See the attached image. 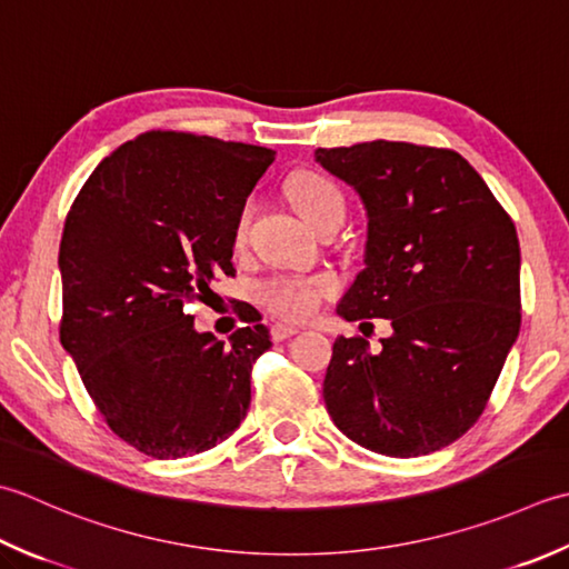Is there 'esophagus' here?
<instances>
[{
  "label": "esophagus",
  "mask_w": 569,
  "mask_h": 569,
  "mask_svg": "<svg viewBox=\"0 0 569 569\" xmlns=\"http://www.w3.org/2000/svg\"><path fill=\"white\" fill-rule=\"evenodd\" d=\"M298 332H300V328L291 326V322H276V326L271 328V338L276 342H281V340H288V338L298 336Z\"/></svg>",
  "instance_id": "esophagus-1"
}]
</instances>
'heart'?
I'll list each match as a JSON object with an SVG mask.
<instances>
[{
	"label": "heart",
	"instance_id": "obj_1",
	"mask_svg": "<svg viewBox=\"0 0 569 569\" xmlns=\"http://www.w3.org/2000/svg\"><path fill=\"white\" fill-rule=\"evenodd\" d=\"M293 204L300 211L310 227L318 217L326 214L330 207L345 204L340 189L330 180L320 174H303L298 177L291 187ZM251 217V202L241 209L237 219V239H243ZM336 291V281L328 276H273L266 278L261 283L259 293L266 306H269L276 316L291 318V320H306L320 308L322 298H328Z\"/></svg>",
	"mask_w": 569,
	"mask_h": 569
}]
</instances>
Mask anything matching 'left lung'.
Segmentation results:
<instances>
[{
	"label": "left lung",
	"mask_w": 569,
	"mask_h": 569,
	"mask_svg": "<svg viewBox=\"0 0 569 569\" xmlns=\"http://www.w3.org/2000/svg\"><path fill=\"white\" fill-rule=\"evenodd\" d=\"M316 162L367 211L365 269L338 316L392 322L377 355L362 338L332 345L328 415L395 459L449 447L481 417L520 332L513 219L453 150L375 140L318 148Z\"/></svg>",
	"instance_id": "obj_1"
}]
</instances>
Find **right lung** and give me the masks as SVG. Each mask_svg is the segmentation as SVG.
Segmentation results:
<instances>
[{
	"label": "right lung",
	"mask_w": 569,
	"mask_h": 569,
	"mask_svg": "<svg viewBox=\"0 0 569 569\" xmlns=\"http://www.w3.org/2000/svg\"><path fill=\"white\" fill-rule=\"evenodd\" d=\"M273 158L152 130L110 152L66 217L61 345L108 427L152 459L217 447L247 417L269 328L224 342L199 332L187 306L233 276L237 219Z\"/></svg>",
	"instance_id": "right-lung-1"
}]
</instances>
